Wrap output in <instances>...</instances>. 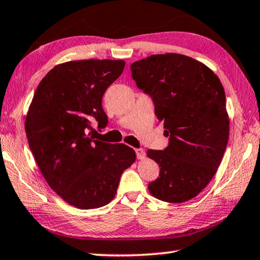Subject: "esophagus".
I'll use <instances>...</instances> for the list:
<instances>
[{"label":"esophagus","mask_w":260,"mask_h":260,"mask_svg":"<svg viewBox=\"0 0 260 260\" xmlns=\"http://www.w3.org/2000/svg\"><path fill=\"white\" fill-rule=\"evenodd\" d=\"M135 152H137V157L139 159H143L146 157V151L145 149H142V148H137V149H135Z\"/></svg>","instance_id":"34e87169"}]
</instances>
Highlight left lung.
I'll list each match as a JSON object with an SVG mask.
<instances>
[{
    "mask_svg": "<svg viewBox=\"0 0 260 260\" xmlns=\"http://www.w3.org/2000/svg\"><path fill=\"white\" fill-rule=\"evenodd\" d=\"M133 80L152 98L169 146L147 151L159 167L148 185L167 203L197 197L216 174L229 139L225 93L212 69L192 57L166 53L131 64Z\"/></svg>",
    "mask_w": 260,
    "mask_h": 260,
    "instance_id": "1",
    "label": "left lung"
}]
</instances>
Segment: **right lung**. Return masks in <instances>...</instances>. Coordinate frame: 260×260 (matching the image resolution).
Wrapping results in <instances>:
<instances>
[{"mask_svg": "<svg viewBox=\"0 0 260 260\" xmlns=\"http://www.w3.org/2000/svg\"><path fill=\"white\" fill-rule=\"evenodd\" d=\"M123 60H76L51 69L28 108L25 132L41 175L57 196L80 209L108 205L121 174L135 162L131 147L90 135V120L104 128L106 89L121 75Z\"/></svg>", "mask_w": 260, "mask_h": 260, "instance_id": "1", "label": "right lung"}]
</instances>
